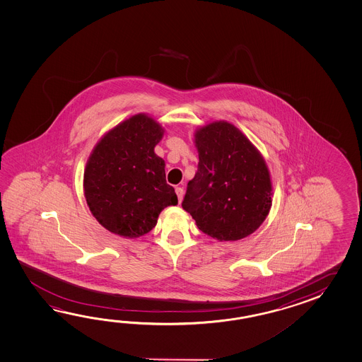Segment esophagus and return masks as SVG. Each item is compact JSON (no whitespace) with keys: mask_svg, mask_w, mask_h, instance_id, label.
<instances>
[{"mask_svg":"<svg viewBox=\"0 0 362 362\" xmlns=\"http://www.w3.org/2000/svg\"><path fill=\"white\" fill-rule=\"evenodd\" d=\"M176 194H177L178 202L181 203L182 197H184V189L182 187H176Z\"/></svg>","mask_w":362,"mask_h":362,"instance_id":"obj_1","label":"esophagus"}]
</instances>
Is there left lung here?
Listing matches in <instances>:
<instances>
[{"mask_svg": "<svg viewBox=\"0 0 362 362\" xmlns=\"http://www.w3.org/2000/svg\"><path fill=\"white\" fill-rule=\"evenodd\" d=\"M198 170L189 181L182 208L199 230L218 240L252 234L272 206V182L265 160L250 139L226 122L195 132Z\"/></svg>", "mask_w": 362, "mask_h": 362, "instance_id": "8db88e82", "label": "left lung"}]
</instances>
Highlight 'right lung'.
Masks as SVG:
<instances>
[{"label":"right lung","mask_w":362,"mask_h":362,"mask_svg":"<svg viewBox=\"0 0 362 362\" xmlns=\"http://www.w3.org/2000/svg\"><path fill=\"white\" fill-rule=\"evenodd\" d=\"M162 137L160 124L139 114L117 124L94 147L84 172L85 199L108 231L137 238L154 228L164 208L177 204L164 160L154 153Z\"/></svg>","instance_id":"add662e5"}]
</instances>
